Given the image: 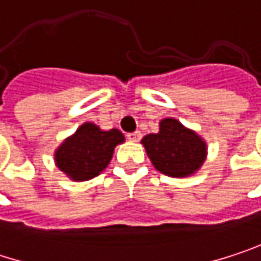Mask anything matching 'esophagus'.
Returning a JSON list of instances; mask_svg holds the SVG:
<instances>
[{
  "label": "esophagus",
  "mask_w": 261,
  "mask_h": 261,
  "mask_svg": "<svg viewBox=\"0 0 261 261\" xmlns=\"http://www.w3.org/2000/svg\"><path fill=\"white\" fill-rule=\"evenodd\" d=\"M140 137H142V133H140V131H134V133H128V134H127V139H128L130 142H139Z\"/></svg>",
  "instance_id": "34e87169"
}]
</instances>
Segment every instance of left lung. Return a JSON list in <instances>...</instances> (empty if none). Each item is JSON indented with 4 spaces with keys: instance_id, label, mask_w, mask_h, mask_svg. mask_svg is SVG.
Returning a JSON list of instances; mask_svg holds the SVG:
<instances>
[{
    "instance_id": "1",
    "label": "left lung",
    "mask_w": 261,
    "mask_h": 261,
    "mask_svg": "<svg viewBox=\"0 0 261 261\" xmlns=\"http://www.w3.org/2000/svg\"><path fill=\"white\" fill-rule=\"evenodd\" d=\"M154 168L174 178L196 174L207 159V143L175 118L159 122V133L146 134L142 142Z\"/></svg>"
}]
</instances>
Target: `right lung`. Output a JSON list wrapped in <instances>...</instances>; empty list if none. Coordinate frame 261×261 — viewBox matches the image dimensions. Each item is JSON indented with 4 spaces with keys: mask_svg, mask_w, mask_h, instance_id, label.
<instances>
[{
    "mask_svg": "<svg viewBox=\"0 0 261 261\" xmlns=\"http://www.w3.org/2000/svg\"><path fill=\"white\" fill-rule=\"evenodd\" d=\"M125 142L118 128L101 130L93 122L81 124L54 151L56 166L72 181H87L110 163L115 148Z\"/></svg>",
    "mask_w": 261,
    "mask_h": 261,
    "instance_id": "add662e5",
    "label": "right lung"
}]
</instances>
